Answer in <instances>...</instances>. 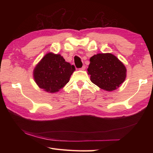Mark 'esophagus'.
Listing matches in <instances>:
<instances>
[{
    "mask_svg": "<svg viewBox=\"0 0 153 153\" xmlns=\"http://www.w3.org/2000/svg\"><path fill=\"white\" fill-rule=\"evenodd\" d=\"M85 68H86L85 66H83L82 68H80V70H85Z\"/></svg>",
    "mask_w": 153,
    "mask_h": 153,
    "instance_id": "34e87169",
    "label": "esophagus"
}]
</instances>
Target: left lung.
I'll return each mask as SVG.
<instances>
[{
	"instance_id": "obj_1",
	"label": "left lung",
	"mask_w": 153,
	"mask_h": 153,
	"mask_svg": "<svg viewBox=\"0 0 153 153\" xmlns=\"http://www.w3.org/2000/svg\"><path fill=\"white\" fill-rule=\"evenodd\" d=\"M91 82L108 91L116 89L124 82L126 68L114 55L99 53L90 58L87 68Z\"/></svg>"
}]
</instances>
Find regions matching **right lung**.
<instances>
[{"label":"right lung","mask_w":153,"mask_h":153,"mask_svg":"<svg viewBox=\"0 0 153 153\" xmlns=\"http://www.w3.org/2000/svg\"><path fill=\"white\" fill-rule=\"evenodd\" d=\"M75 70L74 65L65 61L60 54L48 53L35 66L33 77L41 89L53 93L68 83Z\"/></svg>","instance_id":"right-lung-1"}]
</instances>
